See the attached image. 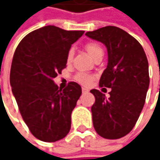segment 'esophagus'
Listing matches in <instances>:
<instances>
[{"instance_id":"obj_1","label":"esophagus","mask_w":160,"mask_h":160,"mask_svg":"<svg viewBox=\"0 0 160 160\" xmlns=\"http://www.w3.org/2000/svg\"><path fill=\"white\" fill-rule=\"evenodd\" d=\"M82 92H88V90L86 89V88H82Z\"/></svg>"}]
</instances>
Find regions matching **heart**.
Segmentation results:
<instances>
[{"label":"heart","mask_w":160,"mask_h":160,"mask_svg":"<svg viewBox=\"0 0 160 160\" xmlns=\"http://www.w3.org/2000/svg\"><path fill=\"white\" fill-rule=\"evenodd\" d=\"M85 49L86 51L89 52V54L94 58L99 54V53L103 52L102 51V48L98 43L95 42H89L85 45ZM73 58V50L71 49L68 51V56H67V61L68 62H70ZM93 79V77L92 75H89L87 73H83V72H80V73H77V75L75 76V80L77 81V83H79L80 84H83V85H88Z\"/></svg>","instance_id":"heart-1"}]
</instances>
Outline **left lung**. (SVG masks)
<instances>
[{
	"label": "left lung",
	"mask_w": 160,
	"mask_h": 160,
	"mask_svg": "<svg viewBox=\"0 0 160 160\" xmlns=\"http://www.w3.org/2000/svg\"><path fill=\"white\" fill-rule=\"evenodd\" d=\"M102 42L108 51V66L100 86L111 88L107 98L99 90L92 106V123L99 135L119 139L131 132L144 106L150 84L149 64L142 46L132 35L117 27H104L85 34Z\"/></svg>",
	"instance_id": "1"
}]
</instances>
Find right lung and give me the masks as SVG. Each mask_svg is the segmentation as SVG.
I'll list each match as a JSON object with an SVG mask.
<instances>
[{"label":"right lung","mask_w":160,"mask_h":160,"mask_svg":"<svg viewBox=\"0 0 160 160\" xmlns=\"http://www.w3.org/2000/svg\"><path fill=\"white\" fill-rule=\"evenodd\" d=\"M83 33L46 26L26 35L16 49L9 76L12 93L30 132L42 142H57L70 130L82 88L70 82L58 89L53 78L66 68L71 45Z\"/></svg>","instance_id":"right-lung-1"}]
</instances>
